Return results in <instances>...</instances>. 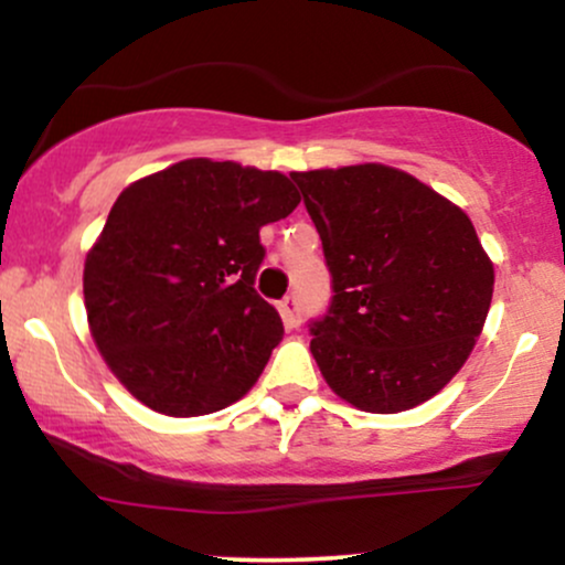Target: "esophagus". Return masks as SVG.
<instances>
[{"instance_id": "34e87169", "label": "esophagus", "mask_w": 565, "mask_h": 565, "mask_svg": "<svg viewBox=\"0 0 565 565\" xmlns=\"http://www.w3.org/2000/svg\"><path fill=\"white\" fill-rule=\"evenodd\" d=\"M278 308H281V316H284V321H287V327H291V329L300 327V300H297L295 295L284 297Z\"/></svg>"}]
</instances>
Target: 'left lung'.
I'll return each instance as SVG.
<instances>
[{"instance_id": "1", "label": "left lung", "mask_w": 565, "mask_h": 565, "mask_svg": "<svg viewBox=\"0 0 565 565\" xmlns=\"http://www.w3.org/2000/svg\"><path fill=\"white\" fill-rule=\"evenodd\" d=\"M291 180L332 274V302L310 321L323 380L372 414L433 398L468 361L494 291V265L470 217L385 164Z\"/></svg>"}]
</instances>
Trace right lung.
Instances as JSON below:
<instances>
[{
  "instance_id": "obj_1",
  "label": "right lung",
  "mask_w": 565,
  "mask_h": 565,
  "mask_svg": "<svg viewBox=\"0 0 565 565\" xmlns=\"http://www.w3.org/2000/svg\"><path fill=\"white\" fill-rule=\"evenodd\" d=\"M300 193L281 172L185 159L119 193L87 263L84 308L106 364L140 404L201 417L255 385L284 337L255 289L260 228Z\"/></svg>"
}]
</instances>
